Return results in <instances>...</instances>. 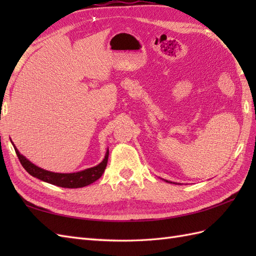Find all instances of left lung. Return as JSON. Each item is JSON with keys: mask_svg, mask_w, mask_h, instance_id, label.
I'll return each mask as SVG.
<instances>
[{"mask_svg": "<svg viewBox=\"0 0 256 256\" xmlns=\"http://www.w3.org/2000/svg\"><path fill=\"white\" fill-rule=\"evenodd\" d=\"M164 180H165L166 182H170V184H179L178 182H170V180H166V179H164Z\"/></svg>", "mask_w": 256, "mask_h": 256, "instance_id": "1", "label": "left lung"}]
</instances>
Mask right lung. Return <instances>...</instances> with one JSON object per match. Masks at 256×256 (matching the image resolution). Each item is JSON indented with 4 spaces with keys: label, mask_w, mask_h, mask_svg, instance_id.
I'll use <instances>...</instances> for the list:
<instances>
[{
    "label": "right lung",
    "mask_w": 256,
    "mask_h": 256,
    "mask_svg": "<svg viewBox=\"0 0 256 256\" xmlns=\"http://www.w3.org/2000/svg\"><path fill=\"white\" fill-rule=\"evenodd\" d=\"M10 142H12V140H10ZM12 144L14 146L16 155H18L22 166L25 168V170L28 172L30 175H32L35 178L40 179V180L45 182L55 184V186L62 187V188H81V187L88 186V184L92 182H94L102 176V174L104 172L106 164H108V148L106 152L104 158H103V160L100 162V164H98L96 166L86 168L84 170H80L76 172H67V174L54 172L42 170V168L32 164L30 160H27L24 155H22L20 153L13 142Z\"/></svg>",
    "instance_id": "obj_1"
}]
</instances>
